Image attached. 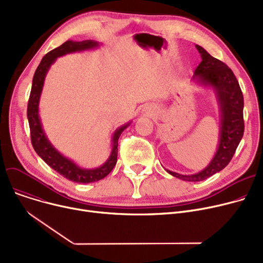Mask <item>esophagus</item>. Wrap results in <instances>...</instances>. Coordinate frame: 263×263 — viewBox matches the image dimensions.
Masks as SVG:
<instances>
[{
	"label": "esophagus",
	"instance_id": "34e87169",
	"mask_svg": "<svg viewBox=\"0 0 263 263\" xmlns=\"http://www.w3.org/2000/svg\"><path fill=\"white\" fill-rule=\"evenodd\" d=\"M151 113V109L149 108V109H147V114H150Z\"/></svg>",
	"mask_w": 263,
	"mask_h": 263
}]
</instances>
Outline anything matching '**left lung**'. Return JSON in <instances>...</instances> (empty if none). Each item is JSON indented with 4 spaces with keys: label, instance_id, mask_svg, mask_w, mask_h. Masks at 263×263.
Instances as JSON below:
<instances>
[{
    "label": "left lung",
    "instance_id": "8db88e82",
    "mask_svg": "<svg viewBox=\"0 0 263 263\" xmlns=\"http://www.w3.org/2000/svg\"><path fill=\"white\" fill-rule=\"evenodd\" d=\"M201 62L193 80L204 88H211L219 110V135L215 154L206 166L198 173L182 175L165 168L172 176L184 181L198 182L224 170L232 159L244 133L243 93L239 82L226 64L211 57L202 47L196 45Z\"/></svg>",
    "mask_w": 263,
    "mask_h": 263
}]
</instances>
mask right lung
I'll use <instances>...</instances> for the list:
<instances>
[{
    "mask_svg": "<svg viewBox=\"0 0 263 263\" xmlns=\"http://www.w3.org/2000/svg\"><path fill=\"white\" fill-rule=\"evenodd\" d=\"M100 45L95 40H83L73 41L67 40L62 46L53 49L47 53L44 59L38 65L33 77L32 89L27 104V119H29L31 139L33 147L36 154L43 159L51 168L57 171L59 174L64 176L68 180L78 183H90L99 181L106 177L115 167L117 162L118 153V140L120 134L124 129H127L132 121L124 123L117 128L112 135V151L107 160L99 167L96 168H83L71 159L65 157L63 154L55 148L49 141L48 136L44 130L43 123L39 116V101L41 92H43L45 80L50 67L58 60V58L64 57L66 54L87 51L98 48Z\"/></svg>",
    "mask_w": 263,
    "mask_h": 263,
    "instance_id": "right-lung-1",
    "label": "right lung"
}]
</instances>
